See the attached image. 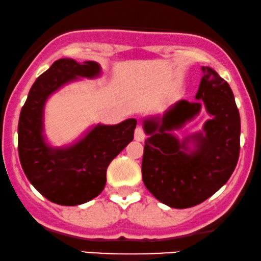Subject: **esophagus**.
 <instances>
[{
    "label": "esophagus",
    "instance_id": "34e87169",
    "mask_svg": "<svg viewBox=\"0 0 261 261\" xmlns=\"http://www.w3.org/2000/svg\"><path fill=\"white\" fill-rule=\"evenodd\" d=\"M145 132H144L143 127L141 125H138V127L136 128V133H134V138H136L137 141H144L145 140Z\"/></svg>",
    "mask_w": 261,
    "mask_h": 261
}]
</instances>
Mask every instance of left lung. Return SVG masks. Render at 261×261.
Segmentation results:
<instances>
[{"instance_id": "left-lung-1", "label": "left lung", "mask_w": 261, "mask_h": 261, "mask_svg": "<svg viewBox=\"0 0 261 261\" xmlns=\"http://www.w3.org/2000/svg\"><path fill=\"white\" fill-rule=\"evenodd\" d=\"M196 101L180 100L162 120H146L149 134L144 146L141 173L147 190L172 208H190L202 203L219 190L236 168L240 156L241 120L229 83L213 69L202 66ZM212 116L204 134L180 142L170 132L181 127L200 111ZM191 139L196 149L186 146Z\"/></svg>"}]
</instances>
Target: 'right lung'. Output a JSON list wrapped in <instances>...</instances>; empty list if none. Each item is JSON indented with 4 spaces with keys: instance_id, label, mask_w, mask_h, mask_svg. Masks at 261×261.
<instances>
[{
    "instance_id": "add662e5",
    "label": "right lung",
    "mask_w": 261,
    "mask_h": 261,
    "mask_svg": "<svg viewBox=\"0 0 261 261\" xmlns=\"http://www.w3.org/2000/svg\"><path fill=\"white\" fill-rule=\"evenodd\" d=\"M100 73L95 62L59 59L32 85L18 124L19 159L29 181L50 202L77 205L91 201L104 190L106 169L133 140L137 120L115 125L98 124L66 149L48 146L42 136L43 108L59 87L77 77L94 79Z\"/></svg>"
}]
</instances>
